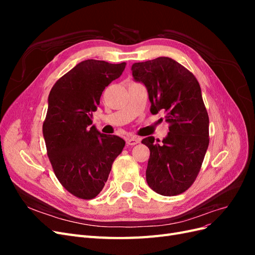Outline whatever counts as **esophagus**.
Wrapping results in <instances>:
<instances>
[{"label": "esophagus", "instance_id": "34e87169", "mask_svg": "<svg viewBox=\"0 0 255 255\" xmlns=\"http://www.w3.org/2000/svg\"><path fill=\"white\" fill-rule=\"evenodd\" d=\"M139 142H140V138H138V137L132 136V137H128L127 138L128 145H135V144L139 143Z\"/></svg>", "mask_w": 255, "mask_h": 255}]
</instances>
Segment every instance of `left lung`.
I'll return each mask as SVG.
<instances>
[{"label": "left lung", "mask_w": 255, "mask_h": 255, "mask_svg": "<svg viewBox=\"0 0 255 255\" xmlns=\"http://www.w3.org/2000/svg\"><path fill=\"white\" fill-rule=\"evenodd\" d=\"M132 72L148 89L151 113L164 111L169 123L161 143L152 136L141 141L150 149L146 183L161 196L180 195L194 184L210 143V120L199 82L169 57L135 63Z\"/></svg>", "instance_id": "1"}]
</instances>
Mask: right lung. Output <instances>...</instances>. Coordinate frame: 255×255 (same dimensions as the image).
<instances>
[{
    "label": "right lung",
    "instance_id": "obj_1",
    "mask_svg": "<svg viewBox=\"0 0 255 255\" xmlns=\"http://www.w3.org/2000/svg\"><path fill=\"white\" fill-rule=\"evenodd\" d=\"M126 63L87 59L54 84L42 126L47 153L57 180L71 195L96 198L109 179L126 141L91 127L105 87L118 79Z\"/></svg>",
    "mask_w": 255,
    "mask_h": 255
}]
</instances>
